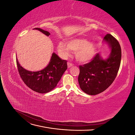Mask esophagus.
<instances>
[{
    "instance_id": "obj_1",
    "label": "esophagus",
    "mask_w": 135,
    "mask_h": 135,
    "mask_svg": "<svg viewBox=\"0 0 135 135\" xmlns=\"http://www.w3.org/2000/svg\"><path fill=\"white\" fill-rule=\"evenodd\" d=\"M73 66V64L70 63V62H68V68H71Z\"/></svg>"
}]
</instances>
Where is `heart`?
<instances>
[{"instance_id":"b5f03b06","label":"heart","mask_w":135,"mask_h":135,"mask_svg":"<svg viewBox=\"0 0 135 135\" xmlns=\"http://www.w3.org/2000/svg\"><path fill=\"white\" fill-rule=\"evenodd\" d=\"M57 51L64 58L70 55V50L75 52V58L80 62L85 63L91 61L96 54V47L87 40L75 38L69 40L67 46L62 42L57 44Z\"/></svg>"}]
</instances>
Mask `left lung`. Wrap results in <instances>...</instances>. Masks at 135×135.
Listing matches in <instances>:
<instances>
[{
    "instance_id": "left-lung-1",
    "label": "left lung",
    "mask_w": 135,
    "mask_h": 135,
    "mask_svg": "<svg viewBox=\"0 0 135 135\" xmlns=\"http://www.w3.org/2000/svg\"><path fill=\"white\" fill-rule=\"evenodd\" d=\"M110 52L104 59L97 54L90 62L79 66L78 82L80 89L89 95H96L106 90L115 79L120 67L122 52L118 40L110 34L103 40Z\"/></svg>"
}]
</instances>
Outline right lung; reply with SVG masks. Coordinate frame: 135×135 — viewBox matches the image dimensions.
<instances>
[{
	"instance_id": "add662e5",
	"label": "right lung",
	"mask_w": 135,
	"mask_h": 135,
	"mask_svg": "<svg viewBox=\"0 0 135 135\" xmlns=\"http://www.w3.org/2000/svg\"><path fill=\"white\" fill-rule=\"evenodd\" d=\"M34 29L40 31L48 36L50 35L48 31L40 28ZM16 62L19 74L23 82L32 90L40 93H46L53 90L68 68L67 61L60 59L55 52L52 54L47 66L38 71L26 70L20 65L17 59Z\"/></svg>"
}]
</instances>
